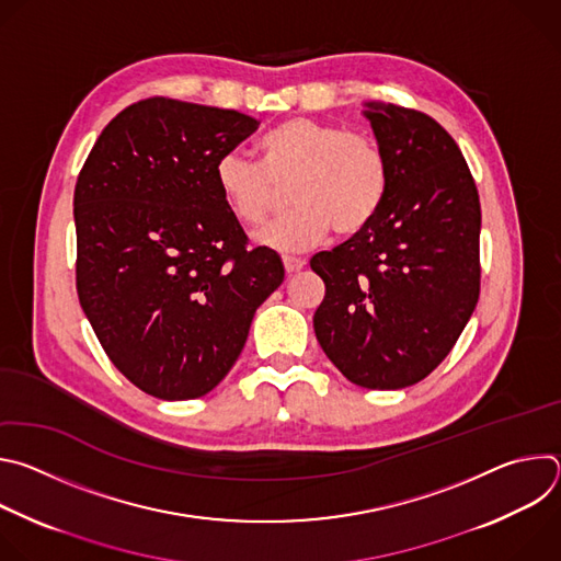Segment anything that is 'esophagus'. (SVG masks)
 <instances>
[{"label": "esophagus", "mask_w": 561, "mask_h": 561, "mask_svg": "<svg viewBox=\"0 0 561 561\" xmlns=\"http://www.w3.org/2000/svg\"><path fill=\"white\" fill-rule=\"evenodd\" d=\"M282 262H284V268H286V273H288V275H293V273H297V271H301V268L306 266V262H304V260H299V257H290V255H284V257H282Z\"/></svg>", "instance_id": "1"}]
</instances>
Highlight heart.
<instances>
[{
  "label": "heart",
  "mask_w": 561,
  "mask_h": 561,
  "mask_svg": "<svg viewBox=\"0 0 561 561\" xmlns=\"http://www.w3.org/2000/svg\"><path fill=\"white\" fill-rule=\"evenodd\" d=\"M260 162L226 152L215 164V184L247 224H262L286 199L295 208L255 237L282 253L308 251L335 230L364 232L379 215L390 184V164L375 137L312 117H290L257 141Z\"/></svg>",
  "instance_id": "b5f03b06"
}]
</instances>
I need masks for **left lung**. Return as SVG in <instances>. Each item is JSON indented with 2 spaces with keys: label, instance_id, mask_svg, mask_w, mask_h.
<instances>
[{
  "label": "left lung",
  "instance_id": "obj_1",
  "mask_svg": "<svg viewBox=\"0 0 561 561\" xmlns=\"http://www.w3.org/2000/svg\"><path fill=\"white\" fill-rule=\"evenodd\" d=\"M364 115L388 157V195L364 232L310 260L327 284L312 327L346 379L397 390L444 362L477 306L482 208L433 117L377 102Z\"/></svg>",
  "mask_w": 561,
  "mask_h": 561
}]
</instances>
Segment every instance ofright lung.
<instances>
[{
  "label": "right lung",
  "instance_id": "add662e5",
  "mask_svg": "<svg viewBox=\"0 0 561 561\" xmlns=\"http://www.w3.org/2000/svg\"><path fill=\"white\" fill-rule=\"evenodd\" d=\"M260 122L150 98L102 130L75 186L77 295L117 370L178 402L210 392L255 310L284 282L215 184L217 159Z\"/></svg>",
  "mask_w": 561,
  "mask_h": 561
}]
</instances>
